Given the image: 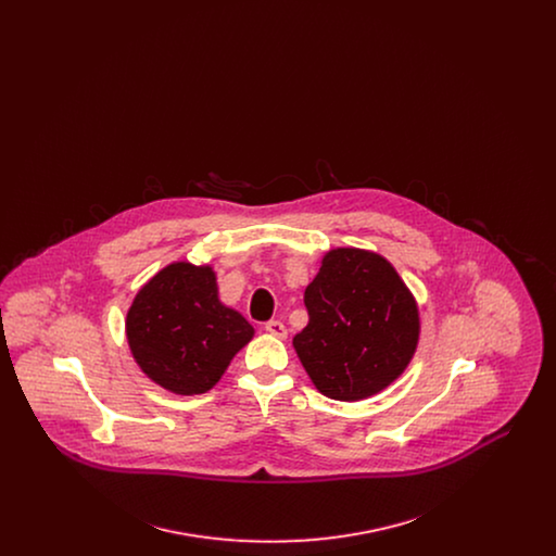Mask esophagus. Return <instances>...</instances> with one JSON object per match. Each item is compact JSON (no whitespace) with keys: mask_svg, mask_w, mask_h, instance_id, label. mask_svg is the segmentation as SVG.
<instances>
[{"mask_svg":"<svg viewBox=\"0 0 556 556\" xmlns=\"http://www.w3.org/2000/svg\"><path fill=\"white\" fill-rule=\"evenodd\" d=\"M265 329L270 336H275V338H279V340H286V338H288V329H286V325H283L281 320H268L265 325Z\"/></svg>","mask_w":556,"mask_h":556,"instance_id":"1","label":"esophagus"}]
</instances>
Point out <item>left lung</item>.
Returning a JSON list of instances; mask_svg holds the SVG:
<instances>
[{
  "label": "left lung",
  "mask_w": 556,
  "mask_h": 556,
  "mask_svg": "<svg viewBox=\"0 0 556 556\" xmlns=\"http://www.w3.org/2000/svg\"><path fill=\"white\" fill-rule=\"evenodd\" d=\"M308 325L293 338L302 367L323 396H375L410 365L421 317L415 295L388 258L333 248L304 291Z\"/></svg>",
  "instance_id": "left-lung-1"
}]
</instances>
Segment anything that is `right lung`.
I'll use <instances>...</instances> for the list:
<instances>
[{
	"label": "right lung",
	"mask_w": 556,
	"mask_h": 556,
	"mask_svg": "<svg viewBox=\"0 0 556 556\" xmlns=\"http://www.w3.org/2000/svg\"><path fill=\"white\" fill-rule=\"evenodd\" d=\"M125 333L135 363L160 388L206 394L254 338V327L218 300L211 265L170 263L141 286Z\"/></svg>",
	"instance_id": "right-lung-1"
}]
</instances>
